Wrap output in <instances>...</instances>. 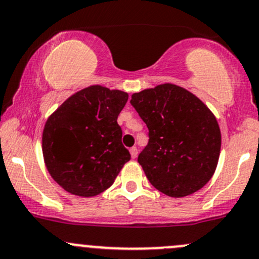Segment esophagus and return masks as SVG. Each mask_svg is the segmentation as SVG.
Returning a JSON list of instances; mask_svg holds the SVG:
<instances>
[{
	"label": "esophagus",
	"mask_w": 259,
	"mask_h": 259,
	"mask_svg": "<svg viewBox=\"0 0 259 259\" xmlns=\"http://www.w3.org/2000/svg\"><path fill=\"white\" fill-rule=\"evenodd\" d=\"M130 155H132L133 159H135V157L138 156V149L135 148V146H133V148L130 149Z\"/></svg>",
	"instance_id": "esophagus-1"
}]
</instances>
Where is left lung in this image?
Returning a JSON list of instances; mask_svg holds the SVG:
<instances>
[{"instance_id": "obj_1", "label": "left lung", "mask_w": 259, "mask_h": 259, "mask_svg": "<svg viewBox=\"0 0 259 259\" xmlns=\"http://www.w3.org/2000/svg\"><path fill=\"white\" fill-rule=\"evenodd\" d=\"M130 104L149 129L138 161L152 186L171 197L202 189L221 150V132L211 110L189 91L168 83L133 94Z\"/></svg>"}]
</instances>
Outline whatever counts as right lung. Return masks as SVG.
I'll return each mask as SVG.
<instances>
[{
  "label": "right lung",
  "instance_id": "add662e5",
  "mask_svg": "<svg viewBox=\"0 0 259 259\" xmlns=\"http://www.w3.org/2000/svg\"><path fill=\"white\" fill-rule=\"evenodd\" d=\"M127 97L92 85L68 98L48 118L43 156L48 172L65 191L83 197L102 194L130 160L116 121Z\"/></svg>",
  "mask_w": 259,
  "mask_h": 259
}]
</instances>
